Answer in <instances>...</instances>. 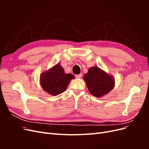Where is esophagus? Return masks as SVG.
<instances>
[{
    "mask_svg": "<svg viewBox=\"0 0 149 149\" xmlns=\"http://www.w3.org/2000/svg\"><path fill=\"white\" fill-rule=\"evenodd\" d=\"M75 77H76V78H81L82 77V74H79L76 75Z\"/></svg>",
    "mask_w": 149,
    "mask_h": 149,
    "instance_id": "obj_1",
    "label": "esophagus"
}]
</instances>
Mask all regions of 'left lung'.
<instances>
[{
    "label": "left lung",
    "instance_id": "1",
    "mask_svg": "<svg viewBox=\"0 0 149 149\" xmlns=\"http://www.w3.org/2000/svg\"><path fill=\"white\" fill-rule=\"evenodd\" d=\"M83 79L89 92L96 97H101L109 93L115 85L113 76L97 66L89 68Z\"/></svg>",
    "mask_w": 149,
    "mask_h": 149
}]
</instances>
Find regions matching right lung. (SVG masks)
I'll return each mask as SVG.
<instances>
[{"mask_svg":"<svg viewBox=\"0 0 149 149\" xmlns=\"http://www.w3.org/2000/svg\"><path fill=\"white\" fill-rule=\"evenodd\" d=\"M74 75L66 74L60 63L51 68L40 74V85L45 91L52 96H57L65 91Z\"/></svg>","mask_w":149,"mask_h":149,"instance_id":"right-lung-1","label":"right lung"}]
</instances>
